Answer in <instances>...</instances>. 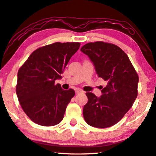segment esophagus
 Wrapping results in <instances>:
<instances>
[{
    "label": "esophagus",
    "instance_id": "34e87169",
    "mask_svg": "<svg viewBox=\"0 0 156 156\" xmlns=\"http://www.w3.org/2000/svg\"><path fill=\"white\" fill-rule=\"evenodd\" d=\"M83 93V91L82 90L80 89H76V94H80V93Z\"/></svg>",
    "mask_w": 156,
    "mask_h": 156
}]
</instances>
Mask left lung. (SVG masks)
Here are the masks:
<instances>
[{
    "instance_id": "8db88e82",
    "label": "left lung",
    "mask_w": 156,
    "mask_h": 156,
    "mask_svg": "<svg viewBox=\"0 0 156 156\" xmlns=\"http://www.w3.org/2000/svg\"><path fill=\"white\" fill-rule=\"evenodd\" d=\"M80 51L93 62L98 77L106 81L102 95L87 93L83 109L85 121L96 128H107L121 120L132 107L138 95L139 76L128 56L112 44L87 43Z\"/></svg>"
}]
</instances>
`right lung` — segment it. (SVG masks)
Wrapping results in <instances>:
<instances>
[{"instance_id": "1", "label": "right lung", "mask_w": 156, "mask_h": 156, "mask_svg": "<svg viewBox=\"0 0 156 156\" xmlns=\"http://www.w3.org/2000/svg\"><path fill=\"white\" fill-rule=\"evenodd\" d=\"M80 46L79 42H56L40 47L20 68L16 94L23 111L32 122L51 126L63 119L75 91L64 90L60 84L54 83L62 78L61 74Z\"/></svg>"}]
</instances>
